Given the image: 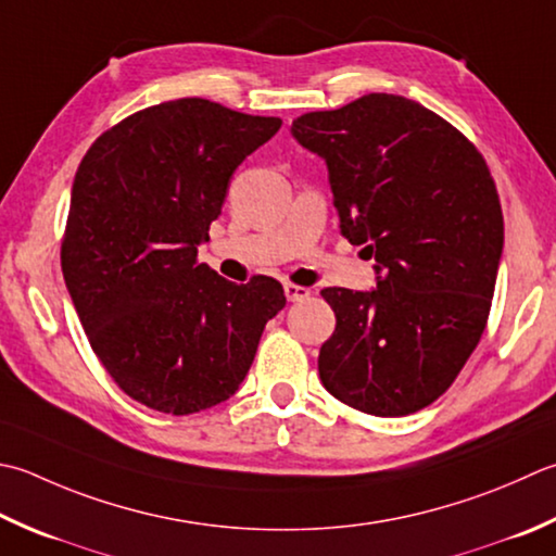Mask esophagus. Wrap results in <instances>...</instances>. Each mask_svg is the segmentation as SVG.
Segmentation results:
<instances>
[{
	"mask_svg": "<svg viewBox=\"0 0 556 556\" xmlns=\"http://www.w3.org/2000/svg\"><path fill=\"white\" fill-rule=\"evenodd\" d=\"M285 293L289 301H303L311 296V289L308 287H299V285H285Z\"/></svg>",
	"mask_w": 556,
	"mask_h": 556,
	"instance_id": "34e87169",
	"label": "esophagus"
}]
</instances>
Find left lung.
<instances>
[{
    "label": "left lung",
    "instance_id": "8db88e82",
    "mask_svg": "<svg viewBox=\"0 0 556 556\" xmlns=\"http://www.w3.org/2000/svg\"><path fill=\"white\" fill-rule=\"evenodd\" d=\"M328 166L340 231L376 260V287H330L325 390L376 417H405L451 388L484 332L504 253L496 185L470 141L417 101L368 93L293 119Z\"/></svg>",
    "mask_w": 556,
    "mask_h": 556
}]
</instances>
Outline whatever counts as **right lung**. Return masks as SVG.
Listing matches in <instances>:
<instances>
[{
    "label": "right lung",
    "instance_id": "add662e5",
    "mask_svg": "<svg viewBox=\"0 0 556 556\" xmlns=\"http://www.w3.org/2000/svg\"><path fill=\"white\" fill-rule=\"evenodd\" d=\"M279 127L178 98L125 117L79 163L64 285L96 356L141 405L182 417L231 397L287 306L277 279L233 285L198 263L233 170Z\"/></svg>",
    "mask_w": 556,
    "mask_h": 556
}]
</instances>
